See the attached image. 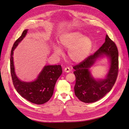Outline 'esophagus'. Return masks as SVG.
Segmentation results:
<instances>
[{
  "label": "esophagus",
  "instance_id": "34e87169",
  "mask_svg": "<svg viewBox=\"0 0 129 129\" xmlns=\"http://www.w3.org/2000/svg\"><path fill=\"white\" fill-rule=\"evenodd\" d=\"M64 71L66 73H69L70 71H71V69H70L69 67H66L64 69Z\"/></svg>",
  "mask_w": 129,
  "mask_h": 129
}]
</instances>
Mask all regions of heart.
<instances>
[{
  "mask_svg": "<svg viewBox=\"0 0 129 129\" xmlns=\"http://www.w3.org/2000/svg\"><path fill=\"white\" fill-rule=\"evenodd\" d=\"M62 48L69 49L68 56L74 62H80L84 60L89 55L92 48V41L88 37H83L79 32L66 33L62 35L60 40ZM54 52L57 55L62 54V49L55 46Z\"/></svg>",
  "mask_w": 129,
  "mask_h": 129,
  "instance_id": "obj_1",
  "label": "heart"
}]
</instances>
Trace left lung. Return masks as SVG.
Here are the masks:
<instances>
[{"instance_id": "left-lung-1", "label": "left lung", "mask_w": 129, "mask_h": 129, "mask_svg": "<svg viewBox=\"0 0 129 129\" xmlns=\"http://www.w3.org/2000/svg\"><path fill=\"white\" fill-rule=\"evenodd\" d=\"M103 54L110 57L111 68L106 79L96 81L91 76L88 68L97 58ZM73 68L76 77L74 86L76 96L82 102L87 103L99 101L111 90L117 78L118 52L115 43L107 35L103 45L94 54L74 66Z\"/></svg>"}]
</instances>
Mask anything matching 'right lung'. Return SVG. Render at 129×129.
Masks as SVG:
<instances>
[{"label":"right lung","mask_w":129,"mask_h":129,"mask_svg":"<svg viewBox=\"0 0 129 129\" xmlns=\"http://www.w3.org/2000/svg\"><path fill=\"white\" fill-rule=\"evenodd\" d=\"M27 32V29L23 31L21 36L15 41L12 48L10 55L12 80L15 89L22 97L34 104H44L52 97L56 82L61 75L62 70L61 65L46 66L34 82H24L18 79L14 72L13 50L25 37Z\"/></svg>","instance_id":"1"}]
</instances>
